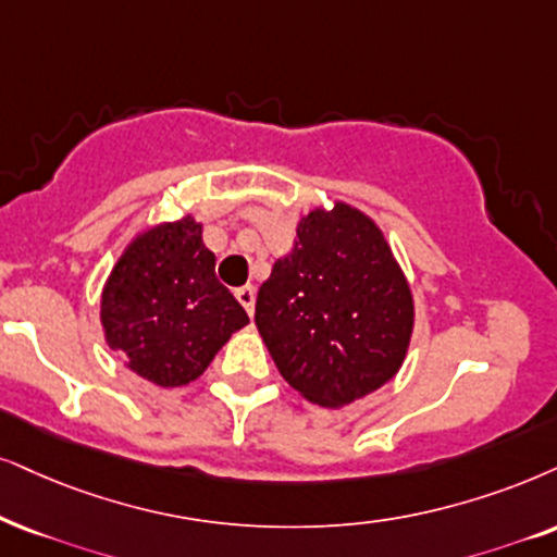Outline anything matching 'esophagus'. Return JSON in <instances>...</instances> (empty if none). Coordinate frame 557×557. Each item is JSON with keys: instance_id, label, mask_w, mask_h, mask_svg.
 <instances>
[{"instance_id": "obj_1", "label": "esophagus", "mask_w": 557, "mask_h": 557, "mask_svg": "<svg viewBox=\"0 0 557 557\" xmlns=\"http://www.w3.org/2000/svg\"><path fill=\"white\" fill-rule=\"evenodd\" d=\"M236 298H238V302H242V306L246 308V313H255V300H257V290L251 285H244V287H238L236 290Z\"/></svg>"}]
</instances>
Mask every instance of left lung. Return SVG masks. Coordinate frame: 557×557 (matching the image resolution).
Here are the masks:
<instances>
[{
	"label": "left lung",
	"instance_id": "obj_1",
	"mask_svg": "<svg viewBox=\"0 0 557 557\" xmlns=\"http://www.w3.org/2000/svg\"><path fill=\"white\" fill-rule=\"evenodd\" d=\"M298 238L257 295V329L280 375L311 404H355L404 364L413 293L383 231L334 200L298 221Z\"/></svg>",
	"mask_w": 557,
	"mask_h": 557
}]
</instances>
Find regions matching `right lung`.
<instances>
[{
    "instance_id": "add662e5",
    "label": "right lung",
    "mask_w": 557,
    "mask_h": 557,
    "mask_svg": "<svg viewBox=\"0 0 557 557\" xmlns=\"http://www.w3.org/2000/svg\"><path fill=\"white\" fill-rule=\"evenodd\" d=\"M104 342L159 388H180L208 370L218 349L249 323L215 277V255L193 215L140 228L125 244L100 298Z\"/></svg>"
}]
</instances>
